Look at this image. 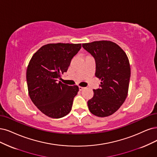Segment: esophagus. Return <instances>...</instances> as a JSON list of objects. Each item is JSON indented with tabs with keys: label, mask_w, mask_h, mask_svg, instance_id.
Returning <instances> with one entry per match:
<instances>
[{
	"label": "esophagus",
	"mask_w": 157,
	"mask_h": 157,
	"mask_svg": "<svg viewBox=\"0 0 157 157\" xmlns=\"http://www.w3.org/2000/svg\"><path fill=\"white\" fill-rule=\"evenodd\" d=\"M83 89H84V87H83V86H79V90L80 91L82 90Z\"/></svg>",
	"instance_id": "esophagus-1"
}]
</instances>
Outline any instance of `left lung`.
I'll return each mask as SVG.
<instances>
[{"instance_id":"1","label":"left lung","mask_w":157,"mask_h":157,"mask_svg":"<svg viewBox=\"0 0 157 157\" xmlns=\"http://www.w3.org/2000/svg\"><path fill=\"white\" fill-rule=\"evenodd\" d=\"M85 50L96 61L95 75L101 79L100 88L87 102L90 112L107 117L117 111L128 94L131 68L128 57L120 46L111 40L83 43Z\"/></svg>"}]
</instances>
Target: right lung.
<instances>
[{"instance_id":"obj_1","label":"right lung","mask_w":157,"mask_h":157,"mask_svg":"<svg viewBox=\"0 0 157 157\" xmlns=\"http://www.w3.org/2000/svg\"><path fill=\"white\" fill-rule=\"evenodd\" d=\"M81 44L50 43L40 47L32 57L26 71L28 94L40 111L52 118H60L71 111L77 85L58 82L66 72Z\"/></svg>"}]
</instances>
